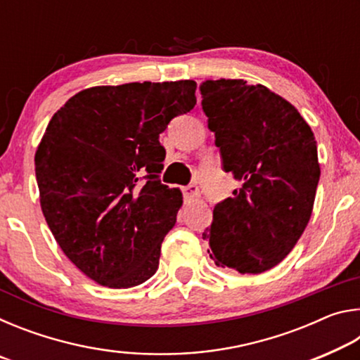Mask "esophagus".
<instances>
[{"label":"esophagus","instance_id":"1","mask_svg":"<svg viewBox=\"0 0 360 360\" xmlns=\"http://www.w3.org/2000/svg\"><path fill=\"white\" fill-rule=\"evenodd\" d=\"M198 187L195 186V184H188V186H184L182 187V193H184V197L186 198H193V197H197L198 195Z\"/></svg>","mask_w":360,"mask_h":360}]
</instances>
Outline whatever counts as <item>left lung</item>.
Wrapping results in <instances>:
<instances>
[{
    "label": "left lung",
    "instance_id": "obj_1",
    "mask_svg": "<svg viewBox=\"0 0 360 360\" xmlns=\"http://www.w3.org/2000/svg\"><path fill=\"white\" fill-rule=\"evenodd\" d=\"M200 94L224 172L241 184L214 206L203 238L219 268L259 275L292 251L311 217L318 144L300 112L264 85L208 79Z\"/></svg>",
    "mask_w": 360,
    "mask_h": 360
}]
</instances>
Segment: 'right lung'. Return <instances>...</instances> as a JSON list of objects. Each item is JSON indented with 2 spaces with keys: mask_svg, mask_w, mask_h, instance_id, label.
<instances>
[{
  "mask_svg": "<svg viewBox=\"0 0 360 360\" xmlns=\"http://www.w3.org/2000/svg\"><path fill=\"white\" fill-rule=\"evenodd\" d=\"M197 84L131 82L76 94L53 114L34 155L42 214L85 276L112 289L154 275L182 205L162 184L160 133L192 111Z\"/></svg>",
  "mask_w": 360,
  "mask_h": 360,
  "instance_id": "1",
  "label": "right lung"
}]
</instances>
